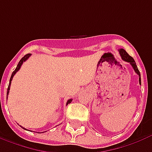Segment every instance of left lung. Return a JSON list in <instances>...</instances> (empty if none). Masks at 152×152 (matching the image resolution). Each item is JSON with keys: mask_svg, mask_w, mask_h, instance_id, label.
<instances>
[{"mask_svg": "<svg viewBox=\"0 0 152 152\" xmlns=\"http://www.w3.org/2000/svg\"><path fill=\"white\" fill-rule=\"evenodd\" d=\"M119 53L121 54V58H122V59L125 61V62H127V63H130V65L133 66V68H134V72L137 73V75H138V77H139V84H140L141 86V75L140 72H139V71L137 69V66L136 65V63H135V61L134 59L132 58L131 56L129 55V53L124 50V49H120L119 50Z\"/></svg>", "mask_w": 152, "mask_h": 152, "instance_id": "obj_1", "label": "left lung"}]
</instances>
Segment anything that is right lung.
Here are the masks:
<instances>
[{"label":"right lung","instance_id":"1","mask_svg":"<svg viewBox=\"0 0 152 152\" xmlns=\"http://www.w3.org/2000/svg\"><path fill=\"white\" fill-rule=\"evenodd\" d=\"M31 56V53H28V54H26V55H24V56L23 57L21 58V60L19 61V63H18V65H17V67L15 68V70L12 72V75H11V77H10V84H9V86H8V89H7V96H8L9 94V92H10V85H11V80H13V77H14V76L15 75V73L18 72V70L20 69V67H21L22 64L23 63V62H25L26 60L28 59L29 57ZM6 99H7V97H6ZM72 99H69V100H67V102H66V105L68 104V103H71L72 102ZM24 129V128H23Z\"/></svg>","mask_w":152,"mask_h":152}]
</instances>
